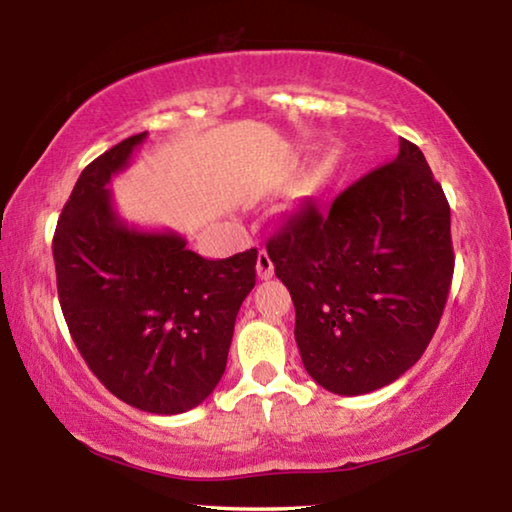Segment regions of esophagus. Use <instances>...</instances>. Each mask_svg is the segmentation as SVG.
<instances>
[{"label": "esophagus", "mask_w": 512, "mask_h": 512, "mask_svg": "<svg viewBox=\"0 0 512 512\" xmlns=\"http://www.w3.org/2000/svg\"><path fill=\"white\" fill-rule=\"evenodd\" d=\"M257 275L262 277V280L273 277V259L266 253V250H259V255H257Z\"/></svg>", "instance_id": "34e87169"}]
</instances>
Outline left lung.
<instances>
[{"instance_id": "1", "label": "left lung", "mask_w": 512, "mask_h": 512, "mask_svg": "<svg viewBox=\"0 0 512 512\" xmlns=\"http://www.w3.org/2000/svg\"><path fill=\"white\" fill-rule=\"evenodd\" d=\"M266 250L296 307L305 370L336 395L377 391L422 357L454 275L449 203L404 137L329 207L302 203Z\"/></svg>"}]
</instances>
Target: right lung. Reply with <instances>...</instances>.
Listing matches in <instances>:
<instances>
[{"instance_id": "add662e5", "label": "right lung", "mask_w": 512, "mask_h": 512, "mask_svg": "<svg viewBox=\"0 0 512 512\" xmlns=\"http://www.w3.org/2000/svg\"><path fill=\"white\" fill-rule=\"evenodd\" d=\"M144 140L112 146L76 180L54 235L56 284L94 377L135 409L176 415L223 377L239 307L255 287L257 250L205 259L176 232L121 221L108 183Z\"/></svg>"}]
</instances>
